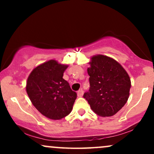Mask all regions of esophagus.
<instances>
[{
    "label": "esophagus",
    "mask_w": 154,
    "mask_h": 154,
    "mask_svg": "<svg viewBox=\"0 0 154 154\" xmlns=\"http://www.w3.org/2000/svg\"><path fill=\"white\" fill-rule=\"evenodd\" d=\"M83 93H84V91H83L82 90H79V91H77V96L82 97L83 95Z\"/></svg>",
    "instance_id": "1"
}]
</instances>
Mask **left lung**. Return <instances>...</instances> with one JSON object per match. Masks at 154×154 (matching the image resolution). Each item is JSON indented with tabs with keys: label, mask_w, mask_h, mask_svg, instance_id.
<instances>
[{
	"label": "left lung",
	"mask_w": 154,
	"mask_h": 154,
	"mask_svg": "<svg viewBox=\"0 0 154 154\" xmlns=\"http://www.w3.org/2000/svg\"><path fill=\"white\" fill-rule=\"evenodd\" d=\"M89 63L90 89L83 97L98 116L114 115L128 100L130 77L119 63L109 56L96 55Z\"/></svg>",
	"instance_id": "8db88e82"
}]
</instances>
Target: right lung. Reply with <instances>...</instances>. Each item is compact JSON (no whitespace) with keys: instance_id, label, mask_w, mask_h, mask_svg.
<instances>
[{"instance_id":"obj_1","label":"right lung","mask_w":154,"mask_h":154,"mask_svg":"<svg viewBox=\"0 0 154 154\" xmlns=\"http://www.w3.org/2000/svg\"><path fill=\"white\" fill-rule=\"evenodd\" d=\"M67 67L50 60L35 67L27 78L26 91L32 103L51 119H61L69 114L77 98V93L63 79Z\"/></svg>"}]
</instances>
